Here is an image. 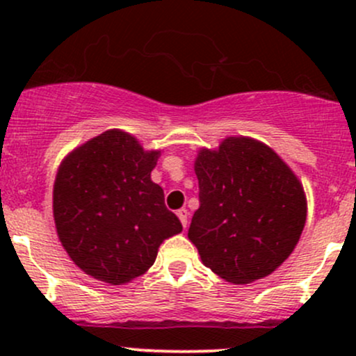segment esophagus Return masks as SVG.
I'll list each match as a JSON object with an SVG mask.
<instances>
[{
    "mask_svg": "<svg viewBox=\"0 0 356 356\" xmlns=\"http://www.w3.org/2000/svg\"><path fill=\"white\" fill-rule=\"evenodd\" d=\"M177 218H179V220H181L182 227H187V209L177 211Z\"/></svg>",
    "mask_w": 356,
    "mask_h": 356,
    "instance_id": "obj_1",
    "label": "esophagus"
}]
</instances>
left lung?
<instances>
[{
    "label": "left lung",
    "mask_w": 356,
    "mask_h": 356,
    "mask_svg": "<svg viewBox=\"0 0 356 356\" xmlns=\"http://www.w3.org/2000/svg\"><path fill=\"white\" fill-rule=\"evenodd\" d=\"M201 206L189 241L202 264L232 284L276 271L296 248L306 222L303 184L271 147L226 137L194 161Z\"/></svg>",
    "instance_id": "8db88e82"
}]
</instances>
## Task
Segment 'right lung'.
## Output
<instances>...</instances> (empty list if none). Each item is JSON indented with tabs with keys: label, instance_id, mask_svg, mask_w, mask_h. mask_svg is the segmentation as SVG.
Instances as JSON below:
<instances>
[{
	"label": "right lung",
	"instance_id": "obj_1",
	"mask_svg": "<svg viewBox=\"0 0 356 356\" xmlns=\"http://www.w3.org/2000/svg\"><path fill=\"white\" fill-rule=\"evenodd\" d=\"M161 150L120 129L73 149L53 186V219L67 254L85 275L118 286L152 266L165 239L182 231L152 182Z\"/></svg>",
	"mask_w": 356,
	"mask_h": 356
}]
</instances>
